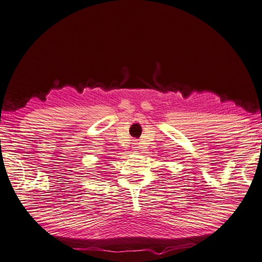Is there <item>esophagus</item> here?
<instances>
[{
	"label": "esophagus",
	"mask_w": 262,
	"mask_h": 262,
	"mask_svg": "<svg viewBox=\"0 0 262 262\" xmlns=\"http://www.w3.org/2000/svg\"><path fill=\"white\" fill-rule=\"evenodd\" d=\"M133 149H138V141H133Z\"/></svg>",
	"instance_id": "obj_1"
}]
</instances>
